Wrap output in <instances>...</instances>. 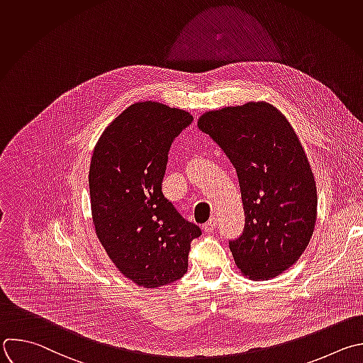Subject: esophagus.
I'll use <instances>...</instances> for the list:
<instances>
[{"mask_svg": "<svg viewBox=\"0 0 363 363\" xmlns=\"http://www.w3.org/2000/svg\"><path fill=\"white\" fill-rule=\"evenodd\" d=\"M202 229H203V232H206V233H212V232L216 229V219L208 220V222L202 226Z\"/></svg>", "mask_w": 363, "mask_h": 363, "instance_id": "obj_1", "label": "esophagus"}]
</instances>
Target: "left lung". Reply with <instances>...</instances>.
I'll list each match as a JSON object with an SVG mask.
<instances>
[{
	"label": "left lung",
	"mask_w": 363,
	"mask_h": 363,
	"mask_svg": "<svg viewBox=\"0 0 363 363\" xmlns=\"http://www.w3.org/2000/svg\"><path fill=\"white\" fill-rule=\"evenodd\" d=\"M198 127L233 165L245 226L229 250L242 275L268 281L306 250L318 195L306 154L288 119L268 102L205 112Z\"/></svg>",
	"instance_id": "8db88e82"
}]
</instances>
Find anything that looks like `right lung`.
Masks as SVG:
<instances>
[{"mask_svg":"<svg viewBox=\"0 0 363 363\" xmlns=\"http://www.w3.org/2000/svg\"><path fill=\"white\" fill-rule=\"evenodd\" d=\"M192 121L160 102L133 104L106 127L92 154L96 236L121 274L144 288L181 279L192 239L201 236L162 194L169 148Z\"/></svg>","mask_w":363,"mask_h":363,"instance_id":"add662e5","label":"right lung"}]
</instances>
